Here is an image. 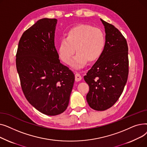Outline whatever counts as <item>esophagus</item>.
I'll use <instances>...</instances> for the list:
<instances>
[{
    "label": "esophagus",
    "instance_id": "obj_1",
    "mask_svg": "<svg viewBox=\"0 0 147 147\" xmlns=\"http://www.w3.org/2000/svg\"><path fill=\"white\" fill-rule=\"evenodd\" d=\"M75 80L76 82H79L82 80V76L79 73H76L75 74Z\"/></svg>",
    "mask_w": 147,
    "mask_h": 147
}]
</instances>
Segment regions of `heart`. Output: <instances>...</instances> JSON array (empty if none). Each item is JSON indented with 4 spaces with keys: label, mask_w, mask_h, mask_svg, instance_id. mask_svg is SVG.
I'll return each instance as SVG.
<instances>
[{
    "label": "heart",
    "mask_w": 147,
    "mask_h": 147,
    "mask_svg": "<svg viewBox=\"0 0 147 147\" xmlns=\"http://www.w3.org/2000/svg\"><path fill=\"white\" fill-rule=\"evenodd\" d=\"M105 47V36L102 31L88 24H79L69 29L65 38L58 45V55L65 64L70 63L73 54L76 55L71 64L80 68L89 63H93L101 57Z\"/></svg>",
    "instance_id": "obj_1"
}]
</instances>
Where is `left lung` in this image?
I'll list each match as a JSON object with an SVG mask.
<instances>
[{"mask_svg": "<svg viewBox=\"0 0 147 147\" xmlns=\"http://www.w3.org/2000/svg\"><path fill=\"white\" fill-rule=\"evenodd\" d=\"M105 27L104 53L84 79L89 86L86 95L90 108L104 111L117 102L124 90L129 74L128 46L126 38L113 25L101 19Z\"/></svg>", "mask_w": 147, "mask_h": 147, "instance_id": "left-lung-1", "label": "left lung"}]
</instances>
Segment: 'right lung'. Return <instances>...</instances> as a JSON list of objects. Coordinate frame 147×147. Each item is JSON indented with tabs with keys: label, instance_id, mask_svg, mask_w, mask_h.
<instances>
[{
	"label": "right lung",
	"instance_id": "add662e5",
	"mask_svg": "<svg viewBox=\"0 0 147 147\" xmlns=\"http://www.w3.org/2000/svg\"><path fill=\"white\" fill-rule=\"evenodd\" d=\"M55 18H43L26 30L19 41L16 67L28 102L48 115L68 107L74 74L60 63L54 43Z\"/></svg>",
	"mask_w": 147,
	"mask_h": 147
}]
</instances>
